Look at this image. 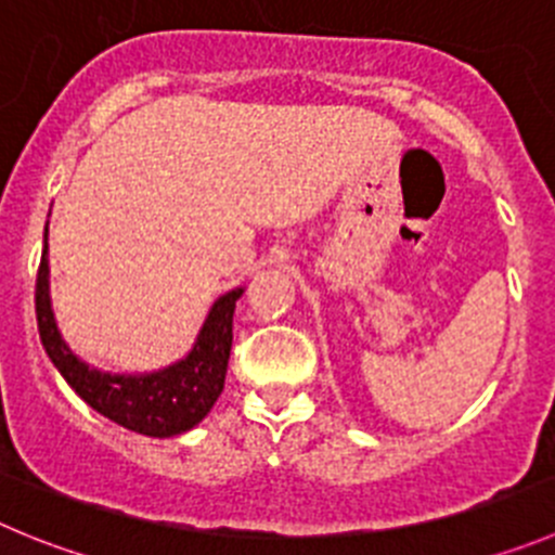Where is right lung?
I'll return each mask as SVG.
<instances>
[{
  "mask_svg": "<svg viewBox=\"0 0 555 555\" xmlns=\"http://www.w3.org/2000/svg\"><path fill=\"white\" fill-rule=\"evenodd\" d=\"M46 241H49V227H46ZM241 295L243 287L221 295L207 312L191 353L178 364L150 372V375L101 372L95 366H87L67 348L51 312L49 243L43 246L38 282H35V314H38L40 341L51 364L60 370L67 386L74 388L87 405L139 435L172 438L196 427L219 400L232 350V314Z\"/></svg>",
  "mask_w": 555,
  "mask_h": 555,
  "instance_id": "obj_1",
  "label": "right lung"
}]
</instances>
